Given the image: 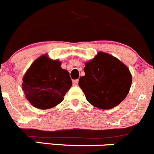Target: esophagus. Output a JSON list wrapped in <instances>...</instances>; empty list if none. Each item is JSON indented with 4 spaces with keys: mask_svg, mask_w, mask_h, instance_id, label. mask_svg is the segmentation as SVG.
Returning <instances> with one entry per match:
<instances>
[{
    "mask_svg": "<svg viewBox=\"0 0 154 154\" xmlns=\"http://www.w3.org/2000/svg\"><path fill=\"white\" fill-rule=\"evenodd\" d=\"M72 83H73V85H77L78 83H79V80L76 79V80H73L72 81Z\"/></svg>",
    "mask_w": 154,
    "mask_h": 154,
    "instance_id": "1",
    "label": "esophagus"
}]
</instances>
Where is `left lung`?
Returning <instances> with one entry per match:
<instances>
[{"instance_id":"left-lung-1","label":"left lung","mask_w":154,"mask_h":154,"mask_svg":"<svg viewBox=\"0 0 154 154\" xmlns=\"http://www.w3.org/2000/svg\"><path fill=\"white\" fill-rule=\"evenodd\" d=\"M85 76L79 85L92 105L102 110L113 108L128 96L132 75L120 60L104 52H99L85 62Z\"/></svg>"}]
</instances>
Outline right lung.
<instances>
[{
	"label": "right lung",
	"instance_id": "1",
	"mask_svg": "<svg viewBox=\"0 0 154 154\" xmlns=\"http://www.w3.org/2000/svg\"><path fill=\"white\" fill-rule=\"evenodd\" d=\"M61 64L59 60L51 59L45 54L38 57L24 74L22 90L35 107L47 110L64 100L72 83L68 71Z\"/></svg>",
	"mask_w": 154,
	"mask_h": 154
}]
</instances>
